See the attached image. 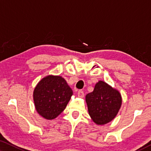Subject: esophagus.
Segmentation results:
<instances>
[{"mask_svg": "<svg viewBox=\"0 0 151 151\" xmlns=\"http://www.w3.org/2000/svg\"><path fill=\"white\" fill-rule=\"evenodd\" d=\"M77 94H78V96L80 97V98H83L84 96H85V94H84V92L81 90L78 91Z\"/></svg>", "mask_w": 151, "mask_h": 151, "instance_id": "34e87169", "label": "esophagus"}]
</instances>
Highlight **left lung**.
<instances>
[{
  "instance_id": "1",
  "label": "left lung",
  "mask_w": 151,
  "mask_h": 151,
  "mask_svg": "<svg viewBox=\"0 0 151 151\" xmlns=\"http://www.w3.org/2000/svg\"><path fill=\"white\" fill-rule=\"evenodd\" d=\"M88 114L94 123L103 125L112 121L122 105V96L117 89L102 81L85 96Z\"/></svg>"
}]
</instances>
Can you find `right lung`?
<instances>
[{
  "mask_svg": "<svg viewBox=\"0 0 151 151\" xmlns=\"http://www.w3.org/2000/svg\"><path fill=\"white\" fill-rule=\"evenodd\" d=\"M73 94L72 89L62 76H46L33 91L36 111L45 119H55L65 109Z\"/></svg>",
  "mask_w": 151,
  "mask_h": 151,
  "instance_id": "1",
  "label": "right lung"
}]
</instances>
